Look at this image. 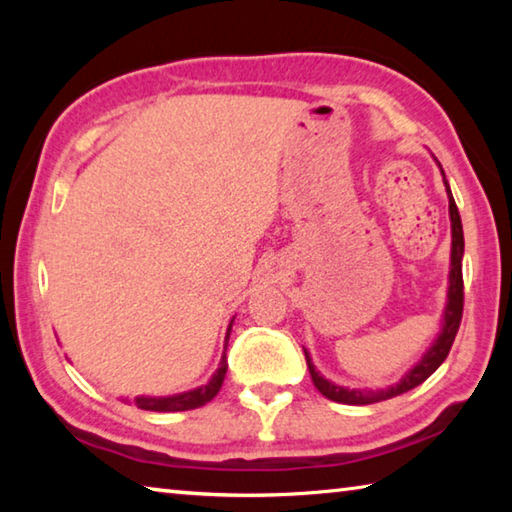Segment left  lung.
<instances>
[{
  "label": "left lung",
  "instance_id": "8db88e82",
  "mask_svg": "<svg viewBox=\"0 0 512 512\" xmlns=\"http://www.w3.org/2000/svg\"><path fill=\"white\" fill-rule=\"evenodd\" d=\"M445 187H447V196H449V219H452V268H449V291H447V307L443 314V329H440L438 339L433 341V345L427 350V354H424L422 361L415 363V366L400 379V384L386 388V391H350V388L332 384V381H327L314 368L309 352L305 350L307 368L311 372V379H314V386L318 388V393H323L327 397V400L341 402V404H372V402L388 400V397L402 395L406 391H411V388L420 386L427 377H431L433 372L438 370L440 363L447 359L449 350H452V343L456 339V332H458V327H461V318H463V250H465V241H463L461 214H458V207L454 203L452 192H449L447 180H445Z\"/></svg>",
  "mask_w": 512,
  "mask_h": 512
}]
</instances>
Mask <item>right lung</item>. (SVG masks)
<instances>
[{
	"label": "right lung",
	"instance_id": "obj_1",
	"mask_svg": "<svg viewBox=\"0 0 512 512\" xmlns=\"http://www.w3.org/2000/svg\"><path fill=\"white\" fill-rule=\"evenodd\" d=\"M230 329L232 323L228 327V334H225V343L230 339ZM225 370H228V363H225V352L223 359L219 363V368L212 375V379L207 381L205 386L194 388V391L187 393H178V395H169V397H135V406L137 409L144 411H158V413H171V411H189V409H198L212 400V397L221 391V384L225 379Z\"/></svg>",
	"mask_w": 512,
	"mask_h": 512
}]
</instances>
